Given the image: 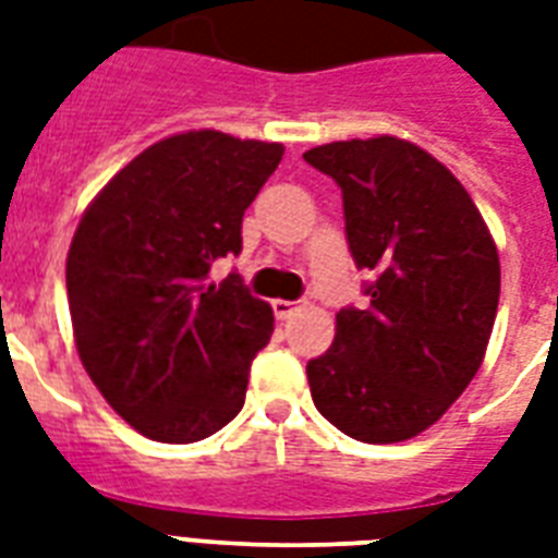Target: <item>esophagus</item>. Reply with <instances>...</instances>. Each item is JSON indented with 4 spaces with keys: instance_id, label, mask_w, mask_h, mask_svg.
I'll return each instance as SVG.
<instances>
[{
    "instance_id": "obj_1",
    "label": "esophagus",
    "mask_w": 558,
    "mask_h": 558,
    "mask_svg": "<svg viewBox=\"0 0 558 558\" xmlns=\"http://www.w3.org/2000/svg\"><path fill=\"white\" fill-rule=\"evenodd\" d=\"M301 307L298 301H283V298H278V301H271V310H275V316L278 318H289L295 310Z\"/></svg>"
}]
</instances>
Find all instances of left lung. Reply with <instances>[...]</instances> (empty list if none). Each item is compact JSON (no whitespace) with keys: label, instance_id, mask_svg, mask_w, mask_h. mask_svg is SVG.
<instances>
[{"label":"left lung","instance_id":"left-lung-1","mask_svg":"<svg viewBox=\"0 0 558 558\" xmlns=\"http://www.w3.org/2000/svg\"><path fill=\"white\" fill-rule=\"evenodd\" d=\"M342 186L354 263L377 278L363 310L336 313L333 345L307 363L316 410L356 441L418 436L483 365L500 257L477 204L448 166L380 134L304 151Z\"/></svg>","mask_w":558,"mask_h":558}]
</instances>
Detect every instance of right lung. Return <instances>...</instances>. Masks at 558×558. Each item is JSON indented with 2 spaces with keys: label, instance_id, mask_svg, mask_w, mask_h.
I'll use <instances>...</instances> for the list:
<instances>
[{
  "label": "right lung",
  "instance_id": "add662e5",
  "mask_svg": "<svg viewBox=\"0 0 558 558\" xmlns=\"http://www.w3.org/2000/svg\"><path fill=\"white\" fill-rule=\"evenodd\" d=\"M283 146L213 128L157 140L81 216L66 295L81 365L117 415L166 445L222 430L245 403L251 360L275 313L240 278L207 283L240 254L242 216Z\"/></svg>",
  "mask_w": 558,
  "mask_h": 558
}]
</instances>
